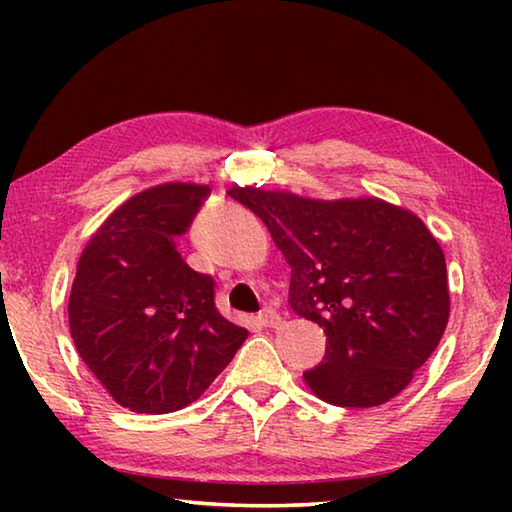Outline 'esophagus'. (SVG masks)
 I'll use <instances>...</instances> for the list:
<instances>
[{"mask_svg": "<svg viewBox=\"0 0 512 512\" xmlns=\"http://www.w3.org/2000/svg\"><path fill=\"white\" fill-rule=\"evenodd\" d=\"M257 323L264 325V327H277V325L282 323V318H280V314H277L273 307H264L257 314Z\"/></svg>", "mask_w": 512, "mask_h": 512, "instance_id": "1", "label": "esophagus"}]
</instances>
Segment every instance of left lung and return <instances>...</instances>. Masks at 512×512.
Masks as SVG:
<instances>
[{
    "mask_svg": "<svg viewBox=\"0 0 512 512\" xmlns=\"http://www.w3.org/2000/svg\"><path fill=\"white\" fill-rule=\"evenodd\" d=\"M291 266L289 305L323 327L325 357L305 372L320 400L379 406L438 348L449 318L443 248L418 216L379 198L311 201L232 187Z\"/></svg>",
    "mask_w": 512,
    "mask_h": 512,
    "instance_id": "left-lung-1",
    "label": "left lung"
}]
</instances>
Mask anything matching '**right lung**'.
Listing matches in <instances>:
<instances>
[{
	"label": "right lung",
	"mask_w": 512,
	"mask_h": 512,
	"mask_svg": "<svg viewBox=\"0 0 512 512\" xmlns=\"http://www.w3.org/2000/svg\"><path fill=\"white\" fill-rule=\"evenodd\" d=\"M210 187L169 183L128 198L94 232L69 293V332L117 404L171 413L196 402L248 329L214 305V280L176 248Z\"/></svg>",
	"instance_id": "obj_1"
}]
</instances>
